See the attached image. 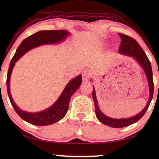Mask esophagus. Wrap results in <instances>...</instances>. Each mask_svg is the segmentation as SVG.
I'll return each instance as SVG.
<instances>
[{"mask_svg":"<svg viewBox=\"0 0 159 159\" xmlns=\"http://www.w3.org/2000/svg\"><path fill=\"white\" fill-rule=\"evenodd\" d=\"M91 76H92V74H91L89 71H85V72L83 73V80L84 81H87V80H89Z\"/></svg>","mask_w":159,"mask_h":159,"instance_id":"esophagus-1","label":"esophagus"}]
</instances>
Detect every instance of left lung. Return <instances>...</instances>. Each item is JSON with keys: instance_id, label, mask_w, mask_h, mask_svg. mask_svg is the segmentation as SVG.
Segmentation results:
<instances>
[{"instance_id": "obj_1", "label": "left lung", "mask_w": 159, "mask_h": 159, "mask_svg": "<svg viewBox=\"0 0 159 159\" xmlns=\"http://www.w3.org/2000/svg\"><path fill=\"white\" fill-rule=\"evenodd\" d=\"M119 35L121 38V41L118 52L121 55L132 57L138 63V64L142 67L147 78L148 87H149V98H148V101L146 107H144V109L141 110L139 113L134 115V116L128 118H120V119L110 117L109 116H107L106 115H104L100 111L98 102L95 87L93 86L92 96L94 101V104H95V112L96 117L101 123L112 128L126 127L139 121L143 116V115L148 110V107H149L151 100L153 98L154 93L152 70L150 61L147 57L146 53H145L143 50L139 43L134 39L126 35L121 34V33H119Z\"/></svg>"}]
</instances>
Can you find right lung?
Masks as SVG:
<instances>
[{
  "label": "right lung",
  "mask_w": 159,
  "mask_h": 159,
  "mask_svg": "<svg viewBox=\"0 0 159 159\" xmlns=\"http://www.w3.org/2000/svg\"><path fill=\"white\" fill-rule=\"evenodd\" d=\"M71 33L66 30L59 31H41L28 37L24 39L17 48L14 56L12 58L9 67L7 78V88L10 102L18 116L27 122L35 126H48L59 121L65 117L68 110L71 97L79 88L82 83V75L70 80L67 84L62 93L56 100V102L50 107L39 112H28L24 111L17 105L11 96L10 92V79L12 70L16 63L32 48L42 45L57 44L62 42L70 35Z\"/></svg>",
  "instance_id": "add662e5"
}]
</instances>
